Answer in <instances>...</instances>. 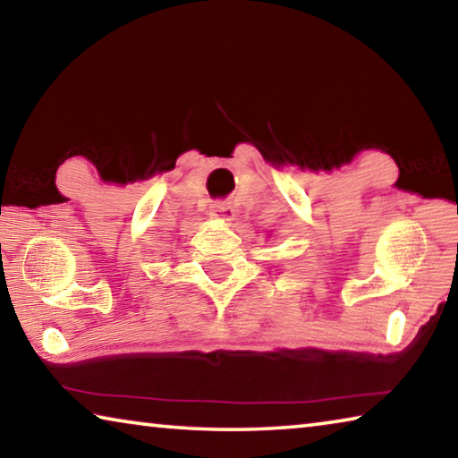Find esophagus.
Masks as SVG:
<instances>
[{
	"label": "esophagus",
	"instance_id": "obj_1",
	"mask_svg": "<svg viewBox=\"0 0 458 458\" xmlns=\"http://www.w3.org/2000/svg\"><path fill=\"white\" fill-rule=\"evenodd\" d=\"M210 214L216 220L226 222V220L234 218V208H232L228 201H214V204L210 206Z\"/></svg>",
	"mask_w": 458,
	"mask_h": 458
}]
</instances>
